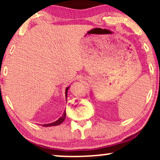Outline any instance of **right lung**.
<instances>
[{
	"label": "right lung",
	"mask_w": 160,
	"mask_h": 160,
	"mask_svg": "<svg viewBox=\"0 0 160 160\" xmlns=\"http://www.w3.org/2000/svg\"><path fill=\"white\" fill-rule=\"evenodd\" d=\"M69 89V86L68 87L66 88L65 89V98H66V101H67V95H68V90ZM65 117H66V112L65 111H64V113L62 114V116L61 117H60L58 120H57L56 121H55V122H52V123H49V124H43V126H46V127H48V126H58V125H60L62 123V122H63V121L65 120Z\"/></svg>",
	"instance_id": "right-lung-1"
}]
</instances>
